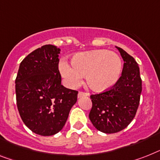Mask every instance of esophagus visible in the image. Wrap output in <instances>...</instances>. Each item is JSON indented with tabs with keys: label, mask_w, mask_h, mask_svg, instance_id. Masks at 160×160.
<instances>
[{
	"label": "esophagus",
	"mask_w": 160,
	"mask_h": 160,
	"mask_svg": "<svg viewBox=\"0 0 160 160\" xmlns=\"http://www.w3.org/2000/svg\"><path fill=\"white\" fill-rule=\"evenodd\" d=\"M89 96L88 93H86V92H79L78 94V98H82V97H83V96Z\"/></svg>",
	"instance_id": "34e87169"
}]
</instances>
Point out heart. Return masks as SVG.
Wrapping results in <instances>:
<instances>
[{"mask_svg": "<svg viewBox=\"0 0 160 160\" xmlns=\"http://www.w3.org/2000/svg\"><path fill=\"white\" fill-rule=\"evenodd\" d=\"M72 65L60 62L61 76L71 88L77 87L86 75L87 84L92 91L104 92L112 89L122 76V62L118 55L108 50H93L72 55Z\"/></svg>", "mask_w": 160, "mask_h": 160, "instance_id": "b5f03b06", "label": "heart"}]
</instances>
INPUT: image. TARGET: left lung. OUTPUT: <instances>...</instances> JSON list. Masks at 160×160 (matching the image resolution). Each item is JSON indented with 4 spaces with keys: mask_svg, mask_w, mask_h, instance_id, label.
Returning <instances> with one entry per match:
<instances>
[{
    "mask_svg": "<svg viewBox=\"0 0 160 160\" xmlns=\"http://www.w3.org/2000/svg\"><path fill=\"white\" fill-rule=\"evenodd\" d=\"M124 64L122 76L112 89L92 95L89 118L93 126L104 133H115L128 126L134 118L142 93L140 68L135 59L116 47Z\"/></svg>",
    "mask_w": 160,
    "mask_h": 160,
    "instance_id": "8db88e82",
    "label": "left lung"
}]
</instances>
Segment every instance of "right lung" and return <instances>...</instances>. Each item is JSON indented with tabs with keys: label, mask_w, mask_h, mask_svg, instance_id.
I'll list each match as a JSON object with an SVG mask.
<instances>
[{
	"label": "right lung",
	"mask_w": 160,
	"mask_h": 160,
	"mask_svg": "<svg viewBox=\"0 0 160 160\" xmlns=\"http://www.w3.org/2000/svg\"><path fill=\"white\" fill-rule=\"evenodd\" d=\"M60 49L45 45L20 63L15 79L18 113L32 132L52 136L64 128L78 92L61 85Z\"/></svg>",
	"instance_id": "right-lung-1"
}]
</instances>
